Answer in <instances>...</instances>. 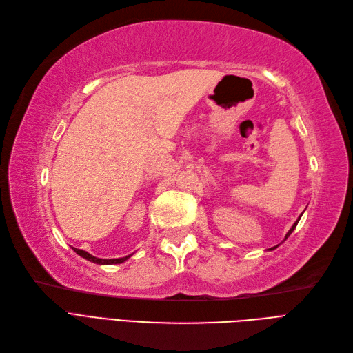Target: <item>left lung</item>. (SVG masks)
<instances>
[{
    "mask_svg": "<svg viewBox=\"0 0 353 353\" xmlns=\"http://www.w3.org/2000/svg\"><path fill=\"white\" fill-rule=\"evenodd\" d=\"M299 220H301V217H299V219H298V221H296V223H294V224H293V225H292V229H290V230H289V232H288V234H286V237H284V239H288V237H289V236H290V233H292V232H293V230H294V227H296V225H298V223H299Z\"/></svg>",
    "mask_w": 353,
    "mask_h": 353,
    "instance_id": "left-lung-1",
    "label": "left lung"
}]
</instances>
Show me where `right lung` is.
Here are the masks:
<instances>
[{
	"label": "right lung",
	"instance_id": "obj_1",
	"mask_svg": "<svg viewBox=\"0 0 353 353\" xmlns=\"http://www.w3.org/2000/svg\"><path fill=\"white\" fill-rule=\"evenodd\" d=\"M73 249H74V252H76L77 255H81V256H83L85 259L90 261V263H95V264H101V265H104V264H121V263H124V261H126V259H129V258H130V255H128V256H123V258H117V259H101V258L92 256V255H90V254H88L86 251H82V249H77V248H73Z\"/></svg>",
	"mask_w": 353,
	"mask_h": 353
}]
</instances>
